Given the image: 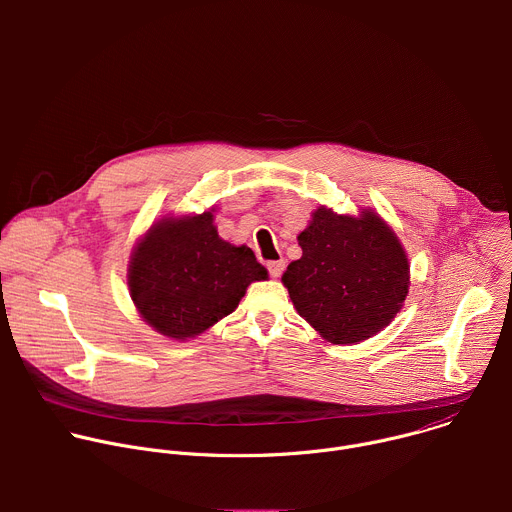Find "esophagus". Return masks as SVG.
<instances>
[{
	"label": "esophagus",
	"mask_w": 512,
	"mask_h": 512,
	"mask_svg": "<svg viewBox=\"0 0 512 512\" xmlns=\"http://www.w3.org/2000/svg\"><path fill=\"white\" fill-rule=\"evenodd\" d=\"M267 269H269V275L277 279V277H281V273H283V269H285V261H283V259H279V261H269Z\"/></svg>",
	"instance_id": "34e87169"
}]
</instances>
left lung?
Listing matches in <instances>:
<instances>
[{
	"instance_id": "obj_1",
	"label": "left lung",
	"mask_w": 512,
	"mask_h": 512,
	"mask_svg": "<svg viewBox=\"0 0 512 512\" xmlns=\"http://www.w3.org/2000/svg\"><path fill=\"white\" fill-rule=\"evenodd\" d=\"M302 259L281 281L298 314L332 344H356L397 316L409 289L407 255L375 212L360 218L320 206L300 233Z\"/></svg>"
}]
</instances>
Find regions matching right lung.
I'll use <instances>...</instances> for the list:
<instances>
[{"label": "right lung", "mask_w": 512, "mask_h": 512, "mask_svg": "<svg viewBox=\"0 0 512 512\" xmlns=\"http://www.w3.org/2000/svg\"><path fill=\"white\" fill-rule=\"evenodd\" d=\"M267 269L249 247L223 241L212 212L150 229L129 265V294L139 314L164 336H198L239 306Z\"/></svg>", "instance_id": "1"}]
</instances>
